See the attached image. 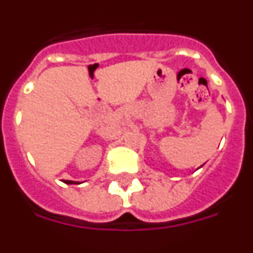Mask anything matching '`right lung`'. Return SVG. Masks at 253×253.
<instances>
[{"instance_id": "1", "label": "right lung", "mask_w": 253, "mask_h": 253, "mask_svg": "<svg viewBox=\"0 0 253 253\" xmlns=\"http://www.w3.org/2000/svg\"><path fill=\"white\" fill-rule=\"evenodd\" d=\"M67 184H76L75 181H67Z\"/></svg>"}]
</instances>
